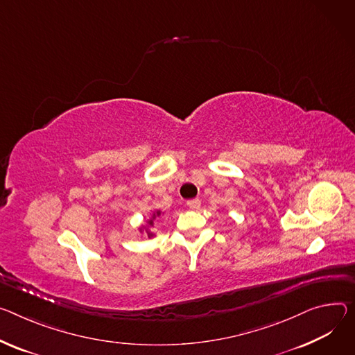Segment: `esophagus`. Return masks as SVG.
<instances>
[{
	"mask_svg": "<svg viewBox=\"0 0 355 355\" xmlns=\"http://www.w3.org/2000/svg\"><path fill=\"white\" fill-rule=\"evenodd\" d=\"M187 205H188L191 209L197 211V209H200V208H201V201H200L198 198H196V200H191V201H188V202H187Z\"/></svg>",
	"mask_w": 355,
	"mask_h": 355,
	"instance_id": "esophagus-1",
	"label": "esophagus"
}]
</instances>
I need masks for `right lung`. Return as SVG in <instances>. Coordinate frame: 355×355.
I'll return each mask as SVG.
<instances>
[{
	"mask_svg": "<svg viewBox=\"0 0 355 355\" xmlns=\"http://www.w3.org/2000/svg\"><path fill=\"white\" fill-rule=\"evenodd\" d=\"M161 215H163V212H161L159 209H154V211L151 212V216H150L148 219H146L144 223L140 225L139 232H140L141 235H146L148 239L154 238V236L157 235V234L153 231V228H154V220H155L157 218H159Z\"/></svg>",
	"mask_w": 355,
	"mask_h": 355,
	"instance_id": "add662e5",
	"label": "right lung"
}]
</instances>
